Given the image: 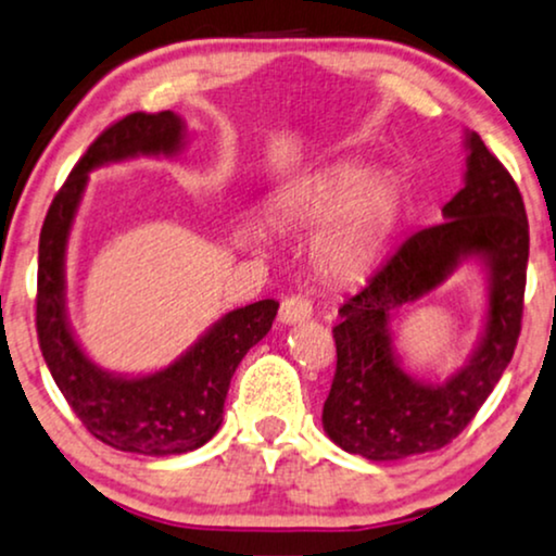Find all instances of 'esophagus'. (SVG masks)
<instances>
[{
	"instance_id": "34e87169",
	"label": "esophagus",
	"mask_w": 556,
	"mask_h": 556,
	"mask_svg": "<svg viewBox=\"0 0 556 556\" xmlns=\"http://www.w3.org/2000/svg\"><path fill=\"white\" fill-rule=\"evenodd\" d=\"M278 319L283 321V325H301V321L312 319V301L304 296L283 299V304H280V312H278Z\"/></svg>"
}]
</instances>
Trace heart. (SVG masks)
<instances>
[{
    "label": "heart",
    "mask_w": 556,
    "mask_h": 556,
    "mask_svg": "<svg viewBox=\"0 0 556 556\" xmlns=\"http://www.w3.org/2000/svg\"><path fill=\"white\" fill-rule=\"evenodd\" d=\"M400 190L387 177H368L358 164H332L286 188L267 214L286 226L321 224L314 255L327 273L358 276L376 263L400 222Z\"/></svg>",
    "instance_id": "heart-1"
}]
</instances>
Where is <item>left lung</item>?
<instances>
[{
  "mask_svg": "<svg viewBox=\"0 0 556 556\" xmlns=\"http://www.w3.org/2000/svg\"><path fill=\"white\" fill-rule=\"evenodd\" d=\"M464 188L443 222L413 231L371 280L340 306L338 368L321 425L332 443L368 462L443 448L462 433L513 358L523 317L529 218L508 169L475 131L464 134ZM475 258L489 280L485 325L470 361L445 380H417L393 348L391 319Z\"/></svg>",
  "mask_w": 556,
  "mask_h": 556,
  "instance_id": "obj_1",
  "label": "left lung"
}]
</instances>
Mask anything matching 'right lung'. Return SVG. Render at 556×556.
Returning <instances> with one entry per match:
<instances>
[{
	"instance_id": "add662e5",
	"label": "right lung",
	"mask_w": 556,
	"mask_h": 556,
	"mask_svg": "<svg viewBox=\"0 0 556 556\" xmlns=\"http://www.w3.org/2000/svg\"><path fill=\"white\" fill-rule=\"evenodd\" d=\"M188 143L173 111L134 113L113 123L87 149L48 208L38 244L36 327L48 371L81 425L111 448L143 456H177L201 448L224 420L231 376L265 338L278 301L263 299L224 314L167 368L113 374L81 351L66 314V250L89 173L139 156L173 160Z\"/></svg>"
}]
</instances>
